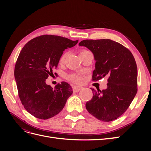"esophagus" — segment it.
<instances>
[{
  "instance_id": "34e87169",
  "label": "esophagus",
  "mask_w": 151,
  "mask_h": 151,
  "mask_svg": "<svg viewBox=\"0 0 151 151\" xmlns=\"http://www.w3.org/2000/svg\"><path fill=\"white\" fill-rule=\"evenodd\" d=\"M83 88L81 86H74V88H73V91H74V92L77 93V92H79V91Z\"/></svg>"
}]
</instances>
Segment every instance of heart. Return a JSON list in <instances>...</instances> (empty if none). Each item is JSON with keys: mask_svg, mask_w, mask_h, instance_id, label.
I'll return each instance as SVG.
<instances>
[{"mask_svg": "<svg viewBox=\"0 0 151 151\" xmlns=\"http://www.w3.org/2000/svg\"><path fill=\"white\" fill-rule=\"evenodd\" d=\"M86 52H87L86 50H82V51L80 53V54L83 53H84ZM67 54H68L67 52H65V53H63L62 55L61 56V57L60 58V61H59L60 63H62L64 62L65 58H66V57L67 56ZM68 79H69L70 81L74 82V83H81V82L83 81V79H82V77L80 76L77 75V74H72V75H70L69 76H68Z\"/></svg>", "mask_w": 151, "mask_h": 151, "instance_id": "obj_1", "label": "heart"}]
</instances>
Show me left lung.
<instances>
[{"mask_svg": "<svg viewBox=\"0 0 151 151\" xmlns=\"http://www.w3.org/2000/svg\"><path fill=\"white\" fill-rule=\"evenodd\" d=\"M90 50L96 60L93 81L108 77L107 88L93 91L86 104L97 119L111 122L122 115L137 92V67L133 55L122 45L109 39L85 40L79 43Z\"/></svg>", "mask_w": 151, "mask_h": 151, "instance_id": "obj_1", "label": "left lung"}]
</instances>
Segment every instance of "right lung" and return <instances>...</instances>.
<instances>
[{
	"mask_svg": "<svg viewBox=\"0 0 151 151\" xmlns=\"http://www.w3.org/2000/svg\"><path fill=\"white\" fill-rule=\"evenodd\" d=\"M77 43L78 40L45 35L32 39L21 50L15 65V80L22 105L35 117L47 120L55 116L72 95L70 84L62 82L53 89L46 79L53 75L63 52Z\"/></svg>",
	"mask_w": 151,
	"mask_h": 151,
	"instance_id": "1",
	"label": "right lung"
}]
</instances>
